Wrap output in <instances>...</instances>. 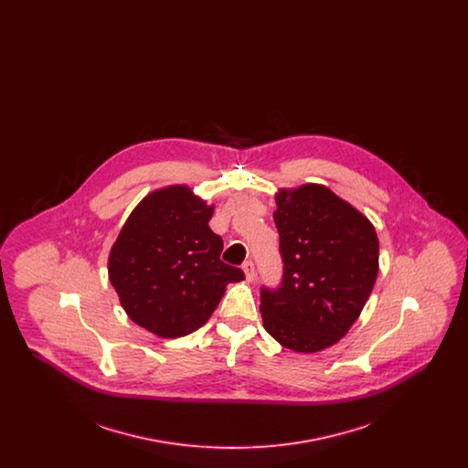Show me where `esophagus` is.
Wrapping results in <instances>:
<instances>
[{"mask_svg": "<svg viewBox=\"0 0 468 468\" xmlns=\"http://www.w3.org/2000/svg\"><path fill=\"white\" fill-rule=\"evenodd\" d=\"M242 270H244L245 279H247L249 282H252V281H254V277H256L254 263H252V261H245L244 265H242Z\"/></svg>", "mask_w": 468, "mask_h": 468, "instance_id": "obj_1", "label": "esophagus"}]
</instances>
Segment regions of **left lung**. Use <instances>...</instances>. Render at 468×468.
<instances>
[{"label": "left lung", "instance_id": "8db88e82", "mask_svg": "<svg viewBox=\"0 0 468 468\" xmlns=\"http://www.w3.org/2000/svg\"><path fill=\"white\" fill-rule=\"evenodd\" d=\"M273 221L281 237V288L261 290L263 326L281 346L319 353L351 330L374 290V224L321 184L279 189Z\"/></svg>", "mask_w": 468, "mask_h": 468}]
</instances>
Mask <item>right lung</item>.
I'll return each mask as SVG.
<instances>
[{"label": "right lung", "mask_w": 468, "mask_h": 468, "mask_svg": "<svg viewBox=\"0 0 468 468\" xmlns=\"http://www.w3.org/2000/svg\"><path fill=\"white\" fill-rule=\"evenodd\" d=\"M207 205L186 184L166 186L140 201L109 254V279L128 317L161 338L197 332L219 305L240 268L221 261L223 239Z\"/></svg>", "instance_id": "obj_1"}]
</instances>
